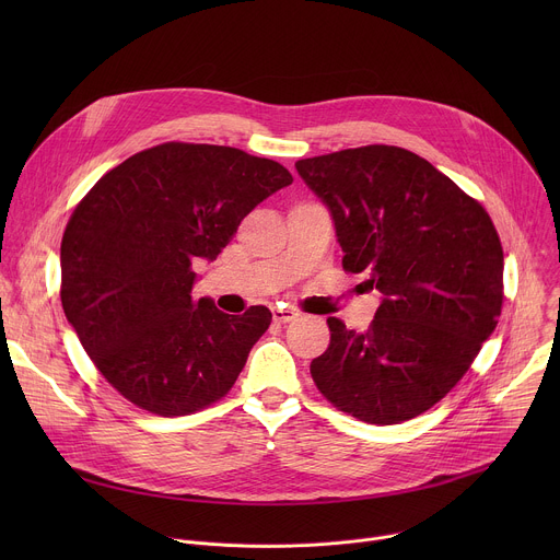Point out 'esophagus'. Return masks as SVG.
<instances>
[{
  "label": "esophagus",
  "instance_id": "1",
  "mask_svg": "<svg viewBox=\"0 0 560 560\" xmlns=\"http://www.w3.org/2000/svg\"><path fill=\"white\" fill-rule=\"evenodd\" d=\"M296 316H299V312L292 307H272V318L277 324H290Z\"/></svg>",
  "mask_w": 560,
  "mask_h": 560
}]
</instances>
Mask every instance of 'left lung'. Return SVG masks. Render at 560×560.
<instances>
[{
	"instance_id": "left-lung-1",
	"label": "left lung",
	"mask_w": 560,
	"mask_h": 560,
	"mask_svg": "<svg viewBox=\"0 0 560 560\" xmlns=\"http://www.w3.org/2000/svg\"><path fill=\"white\" fill-rule=\"evenodd\" d=\"M335 221L348 272L381 305L365 332L328 318L310 374L328 401L374 425L410 421L460 381L503 305V248L486 208L423 156L361 145L294 164Z\"/></svg>"
}]
</instances>
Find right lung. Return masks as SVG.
<instances>
[{
    "label": "right lung",
    "mask_w": 560,
    "mask_h": 560,
    "mask_svg": "<svg viewBox=\"0 0 560 560\" xmlns=\"http://www.w3.org/2000/svg\"><path fill=\"white\" fill-rule=\"evenodd\" d=\"M292 184L272 159L168 141L128 156L82 199L61 238V305L86 354L130 404L159 417L228 394L272 312L192 299L242 219Z\"/></svg>",
    "instance_id": "1"
}]
</instances>
